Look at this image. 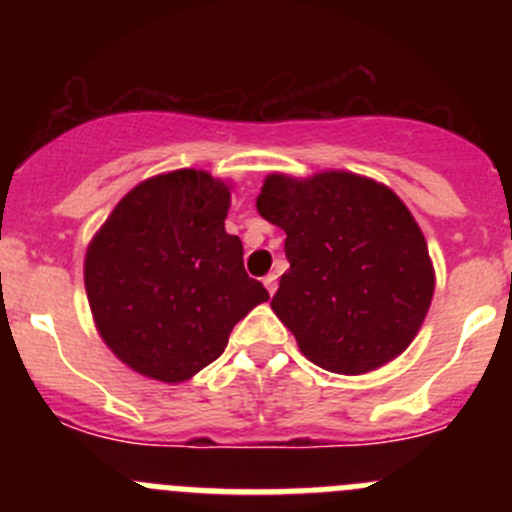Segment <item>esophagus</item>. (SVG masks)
Wrapping results in <instances>:
<instances>
[{
	"instance_id": "obj_1",
	"label": "esophagus",
	"mask_w": 512,
	"mask_h": 512,
	"mask_svg": "<svg viewBox=\"0 0 512 512\" xmlns=\"http://www.w3.org/2000/svg\"><path fill=\"white\" fill-rule=\"evenodd\" d=\"M262 282H265L267 292H270V294H275V289H277V275H272V272H270V275H267L265 280H262Z\"/></svg>"
}]
</instances>
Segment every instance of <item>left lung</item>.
<instances>
[{
    "label": "left lung",
    "mask_w": 512,
    "mask_h": 512,
    "mask_svg": "<svg viewBox=\"0 0 512 512\" xmlns=\"http://www.w3.org/2000/svg\"><path fill=\"white\" fill-rule=\"evenodd\" d=\"M257 210L287 232L272 309L317 366L366 374L416 337L433 297L428 247L386 185L354 173L270 175Z\"/></svg>",
    "instance_id": "1"
}]
</instances>
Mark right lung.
<instances>
[{"mask_svg": "<svg viewBox=\"0 0 512 512\" xmlns=\"http://www.w3.org/2000/svg\"><path fill=\"white\" fill-rule=\"evenodd\" d=\"M230 190L203 170L136 185L86 252L84 282L103 342L121 361L178 384L225 352L232 327L270 299L227 235Z\"/></svg>", "mask_w": 512, "mask_h": 512, "instance_id": "right-lung-1", "label": "right lung"}]
</instances>
